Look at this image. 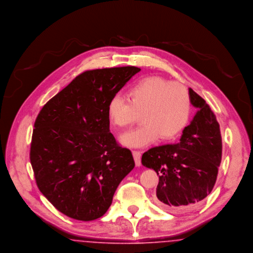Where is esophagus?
<instances>
[{
	"label": "esophagus",
	"instance_id": "1",
	"mask_svg": "<svg viewBox=\"0 0 253 253\" xmlns=\"http://www.w3.org/2000/svg\"><path fill=\"white\" fill-rule=\"evenodd\" d=\"M132 155H133L136 167H140L141 166V152H138V151H133Z\"/></svg>",
	"mask_w": 253,
	"mask_h": 253
}]
</instances>
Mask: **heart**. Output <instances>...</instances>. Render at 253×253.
<instances>
[{
	"label": "heart",
	"instance_id": "heart-1",
	"mask_svg": "<svg viewBox=\"0 0 253 253\" xmlns=\"http://www.w3.org/2000/svg\"><path fill=\"white\" fill-rule=\"evenodd\" d=\"M128 98L116 94L107 107L109 121L121 129L131 126L142 114L143 125L122 135L124 146L143 148L158 138L173 139L188 124L191 97L180 83L157 76L147 77L131 85Z\"/></svg>",
	"mask_w": 253,
	"mask_h": 253
}]
</instances>
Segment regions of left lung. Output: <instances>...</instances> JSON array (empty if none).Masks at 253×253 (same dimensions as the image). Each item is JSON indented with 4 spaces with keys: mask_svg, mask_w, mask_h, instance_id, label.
Instances as JSON below:
<instances>
[{
    "mask_svg": "<svg viewBox=\"0 0 253 253\" xmlns=\"http://www.w3.org/2000/svg\"><path fill=\"white\" fill-rule=\"evenodd\" d=\"M198 111L177 144L154 147L142 165L159 175L156 202L169 212H183L202 202L216 181L222 156L219 124L206 101L189 88Z\"/></svg>",
    "mask_w": 253,
    "mask_h": 253,
    "instance_id": "obj_1",
    "label": "left lung"
}]
</instances>
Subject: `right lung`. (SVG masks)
<instances>
[{
  "label": "right lung",
  "mask_w": 253,
  "mask_h": 253,
  "mask_svg": "<svg viewBox=\"0 0 253 253\" xmlns=\"http://www.w3.org/2000/svg\"><path fill=\"white\" fill-rule=\"evenodd\" d=\"M141 71L128 66L86 71L41 109L30 161L41 192L67 216H102L124 177L134 168L131 151L110 132L108 102Z\"/></svg>",
  "instance_id": "add662e5"
}]
</instances>
